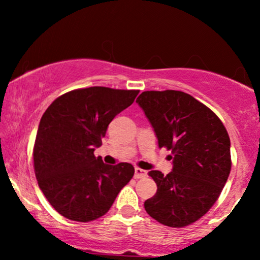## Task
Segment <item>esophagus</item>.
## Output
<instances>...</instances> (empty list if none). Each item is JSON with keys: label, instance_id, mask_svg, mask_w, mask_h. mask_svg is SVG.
Here are the masks:
<instances>
[{"label": "esophagus", "instance_id": "34e87169", "mask_svg": "<svg viewBox=\"0 0 260 260\" xmlns=\"http://www.w3.org/2000/svg\"><path fill=\"white\" fill-rule=\"evenodd\" d=\"M147 176H148L147 170L138 168V167L135 168V179H143V177H147Z\"/></svg>", "mask_w": 260, "mask_h": 260}]
</instances>
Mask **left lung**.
<instances>
[{
	"label": "left lung",
	"mask_w": 260,
	"mask_h": 260,
	"mask_svg": "<svg viewBox=\"0 0 260 260\" xmlns=\"http://www.w3.org/2000/svg\"><path fill=\"white\" fill-rule=\"evenodd\" d=\"M136 102L174 165L167 175L149 172L157 191L144 202L145 211L162 225H190L212 208L229 179V133L208 106L182 91H144Z\"/></svg>",
	"instance_id": "obj_1"
}]
</instances>
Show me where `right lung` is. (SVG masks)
Here are the masks:
<instances>
[{
  "label": "right lung",
  "instance_id": "obj_1",
  "mask_svg": "<svg viewBox=\"0 0 260 260\" xmlns=\"http://www.w3.org/2000/svg\"><path fill=\"white\" fill-rule=\"evenodd\" d=\"M140 90L104 86L66 92L41 117L33 148L39 187L59 214L73 221L101 218L133 179V165L95 157L108 125L133 104Z\"/></svg>",
  "mask_w": 260,
  "mask_h": 260
}]
</instances>
